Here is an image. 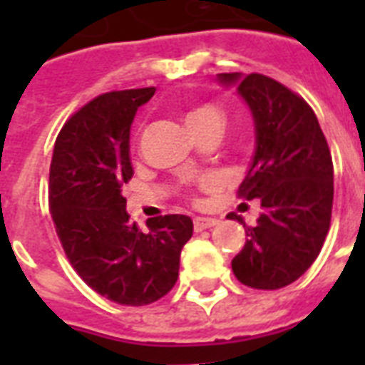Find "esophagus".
I'll list each match as a JSON object with an SVG mask.
<instances>
[{
    "label": "esophagus",
    "instance_id": "obj_1",
    "mask_svg": "<svg viewBox=\"0 0 365 365\" xmlns=\"http://www.w3.org/2000/svg\"><path fill=\"white\" fill-rule=\"evenodd\" d=\"M217 220L216 217H200V216H197L193 220V227H195V231H205V229H208V227H214V225H217Z\"/></svg>",
    "mask_w": 365,
    "mask_h": 365
}]
</instances>
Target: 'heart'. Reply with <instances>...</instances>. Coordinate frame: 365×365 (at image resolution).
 <instances>
[{
	"mask_svg": "<svg viewBox=\"0 0 365 365\" xmlns=\"http://www.w3.org/2000/svg\"><path fill=\"white\" fill-rule=\"evenodd\" d=\"M185 125L191 130V134H199L200 130L205 128H210V126H220L223 128L225 125V115L223 111L214 104H200L195 106L185 113Z\"/></svg>",
	"mask_w": 365,
	"mask_h": 365,
	"instance_id": "obj_1",
	"label": "heart"
}]
</instances>
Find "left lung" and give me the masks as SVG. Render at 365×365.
<instances>
[{
	"label": "left lung",
	"instance_id": "obj_1",
	"mask_svg": "<svg viewBox=\"0 0 365 365\" xmlns=\"http://www.w3.org/2000/svg\"><path fill=\"white\" fill-rule=\"evenodd\" d=\"M237 87L252 111L255 151L239 187L246 200H261L257 225L242 223L246 244L231 261L235 277L255 289L295 282L317 259L331 222L334 163L311 106L282 83L261 73H220Z\"/></svg>",
	"mask_w": 365,
	"mask_h": 365
}]
</instances>
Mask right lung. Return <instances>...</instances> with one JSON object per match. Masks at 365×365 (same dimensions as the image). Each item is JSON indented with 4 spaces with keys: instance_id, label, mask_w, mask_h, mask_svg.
<instances>
[{
    "instance_id": "obj_1",
    "label": "right lung",
    "mask_w": 365,
    "mask_h": 365,
    "mask_svg": "<svg viewBox=\"0 0 365 365\" xmlns=\"http://www.w3.org/2000/svg\"><path fill=\"white\" fill-rule=\"evenodd\" d=\"M155 87L100 94L70 117L54 142L48 206L68 259L85 282L119 305L142 307L174 288L189 216L168 214L140 231L121 187L132 178L128 140Z\"/></svg>"
}]
</instances>
